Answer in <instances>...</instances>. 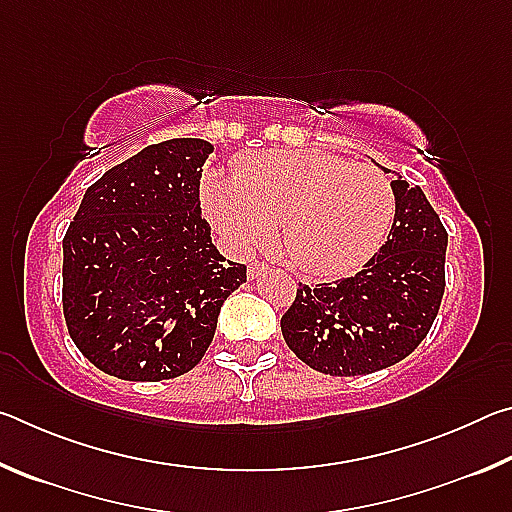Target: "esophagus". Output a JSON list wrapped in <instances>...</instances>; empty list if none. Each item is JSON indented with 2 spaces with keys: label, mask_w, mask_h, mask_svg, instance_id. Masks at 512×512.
Segmentation results:
<instances>
[{
  "label": "esophagus",
  "mask_w": 512,
  "mask_h": 512,
  "mask_svg": "<svg viewBox=\"0 0 512 512\" xmlns=\"http://www.w3.org/2000/svg\"><path fill=\"white\" fill-rule=\"evenodd\" d=\"M268 268V264H264V262H253V264H248V277L250 280H255V277H259L262 275L264 271Z\"/></svg>",
  "instance_id": "34e87169"
}]
</instances>
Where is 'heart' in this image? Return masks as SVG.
<instances>
[{"label": "heart", "mask_w": 512, "mask_h": 512, "mask_svg": "<svg viewBox=\"0 0 512 512\" xmlns=\"http://www.w3.org/2000/svg\"><path fill=\"white\" fill-rule=\"evenodd\" d=\"M203 203L237 244L264 246L280 228L289 262L316 277L357 271L395 219L391 180L372 164L327 151L241 155L232 178L207 173Z\"/></svg>", "instance_id": "obj_1"}]
</instances>
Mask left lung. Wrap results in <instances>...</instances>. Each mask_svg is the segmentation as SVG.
I'll use <instances>...</instances> for the list:
<instances>
[{
	"mask_svg": "<svg viewBox=\"0 0 512 512\" xmlns=\"http://www.w3.org/2000/svg\"><path fill=\"white\" fill-rule=\"evenodd\" d=\"M391 187L395 219L379 253L343 280L298 284L280 320L296 357L323 375L354 377L395 366L418 348L438 316L447 230L420 187L406 180Z\"/></svg>",
	"mask_w": 512,
	"mask_h": 512,
	"instance_id": "obj_1",
	"label": "left lung"
}]
</instances>
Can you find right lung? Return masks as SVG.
Listing matches in <instances>:
<instances>
[{
    "label": "right lung",
    "mask_w": 512,
    "mask_h": 512,
    "mask_svg": "<svg viewBox=\"0 0 512 512\" xmlns=\"http://www.w3.org/2000/svg\"><path fill=\"white\" fill-rule=\"evenodd\" d=\"M194 137L151 144L88 187L63 239V314L90 363L126 381L192 370L246 266L225 262L201 214Z\"/></svg>",
    "instance_id": "1"
}]
</instances>
